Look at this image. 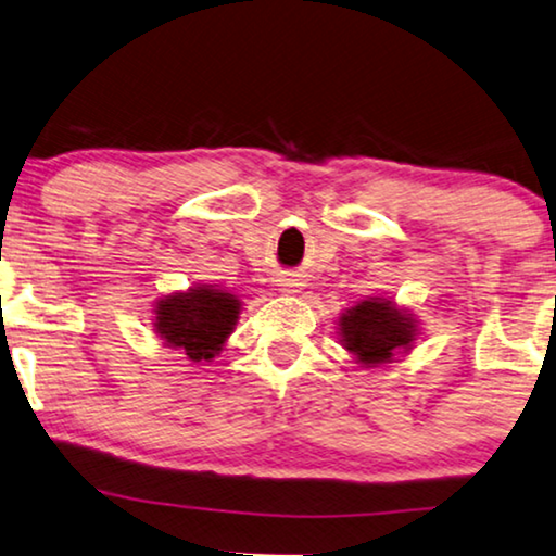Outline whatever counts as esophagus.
Wrapping results in <instances>:
<instances>
[{"mask_svg": "<svg viewBox=\"0 0 556 556\" xmlns=\"http://www.w3.org/2000/svg\"><path fill=\"white\" fill-rule=\"evenodd\" d=\"M286 291H288V293H295V291H293V288H291V286H288V288H286Z\"/></svg>", "mask_w": 556, "mask_h": 556, "instance_id": "obj_1", "label": "esophagus"}]
</instances>
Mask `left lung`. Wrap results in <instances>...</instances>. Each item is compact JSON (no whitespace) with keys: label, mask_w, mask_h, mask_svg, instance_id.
<instances>
[{"label":"left lung","mask_w":556,"mask_h":556,"mask_svg":"<svg viewBox=\"0 0 556 556\" xmlns=\"http://www.w3.org/2000/svg\"><path fill=\"white\" fill-rule=\"evenodd\" d=\"M339 339L356 364L382 367L413 349L417 321L390 299H364L339 316Z\"/></svg>","instance_id":"8db88e82"}]
</instances>
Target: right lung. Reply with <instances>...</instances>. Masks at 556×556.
Masks as SVG:
<instances>
[{
	"mask_svg": "<svg viewBox=\"0 0 556 556\" xmlns=\"http://www.w3.org/2000/svg\"><path fill=\"white\" fill-rule=\"evenodd\" d=\"M242 311L238 295L215 286L162 295L154 303V331L169 349H181L189 362H212L223 352Z\"/></svg>",
	"mask_w": 556,
	"mask_h": 556,
	"instance_id": "1",
	"label": "right lung"
}]
</instances>
